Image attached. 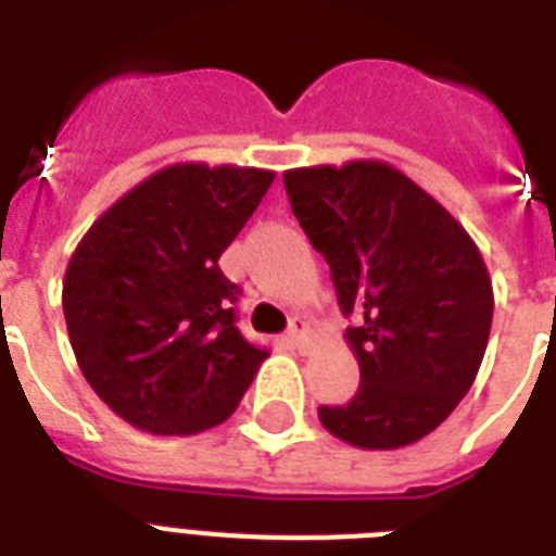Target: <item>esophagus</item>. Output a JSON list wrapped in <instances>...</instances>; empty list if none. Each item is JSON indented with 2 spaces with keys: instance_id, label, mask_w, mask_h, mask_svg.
<instances>
[{
  "instance_id": "34e87169",
  "label": "esophagus",
  "mask_w": 556,
  "mask_h": 556,
  "mask_svg": "<svg viewBox=\"0 0 556 556\" xmlns=\"http://www.w3.org/2000/svg\"><path fill=\"white\" fill-rule=\"evenodd\" d=\"M288 340H291L296 349H308V343H312V329H308V320H305V317H294L291 329H288Z\"/></svg>"
}]
</instances>
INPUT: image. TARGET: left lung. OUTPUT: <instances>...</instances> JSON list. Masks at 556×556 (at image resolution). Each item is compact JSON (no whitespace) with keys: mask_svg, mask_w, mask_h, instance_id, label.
<instances>
[{"mask_svg":"<svg viewBox=\"0 0 556 556\" xmlns=\"http://www.w3.org/2000/svg\"><path fill=\"white\" fill-rule=\"evenodd\" d=\"M296 222L326 256L340 312L355 320V397L320 406L323 427L361 450L430 435L473 387L493 320V286L467 230L383 161L282 176Z\"/></svg>","mask_w":556,"mask_h":556,"instance_id":"8db88e82","label":"left lung"}]
</instances>
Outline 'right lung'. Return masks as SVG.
<instances>
[{"instance_id":"obj_1","label":"right lung","mask_w":556,"mask_h":556,"mask_svg":"<svg viewBox=\"0 0 556 556\" xmlns=\"http://www.w3.org/2000/svg\"><path fill=\"white\" fill-rule=\"evenodd\" d=\"M274 185L270 169L169 164L83 236L63 314L83 378L124 421L195 435L233 415L268 357L236 329L218 256Z\"/></svg>"}]
</instances>
